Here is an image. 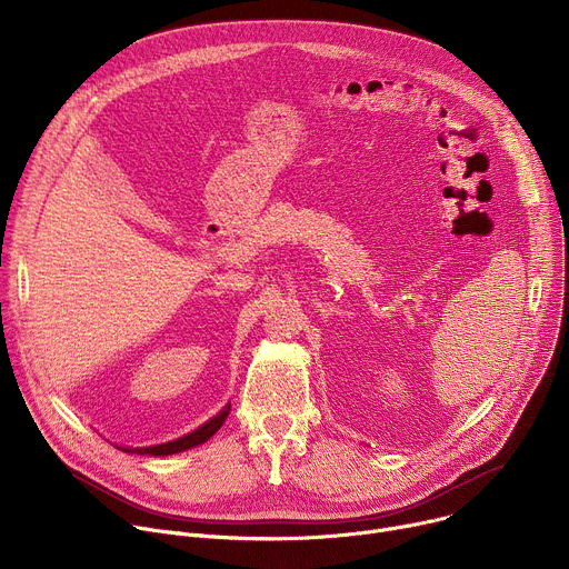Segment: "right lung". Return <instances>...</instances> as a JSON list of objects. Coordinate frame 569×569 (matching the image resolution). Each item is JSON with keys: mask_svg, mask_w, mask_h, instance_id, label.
I'll list each match as a JSON object with an SVG mask.
<instances>
[{"mask_svg": "<svg viewBox=\"0 0 569 569\" xmlns=\"http://www.w3.org/2000/svg\"><path fill=\"white\" fill-rule=\"evenodd\" d=\"M229 410H231V402H227L224 408L211 417L207 423H202L198 430L176 439V441H167V443H157V446H146V448H128V446H117L119 450L123 452H134V455H148V457H167V455H178V452H184L189 448H196L204 441H209L218 430L220 426L224 423V419L229 417Z\"/></svg>", "mask_w": 569, "mask_h": 569, "instance_id": "1", "label": "right lung"}]
</instances>
